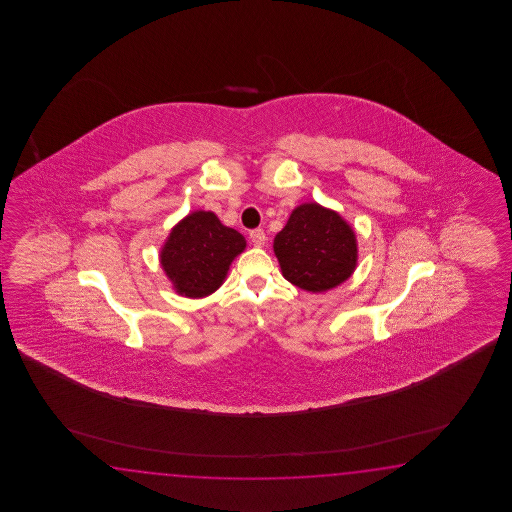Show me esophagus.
Segmentation results:
<instances>
[{
    "instance_id": "esophagus-1",
    "label": "esophagus",
    "mask_w": 512,
    "mask_h": 512,
    "mask_svg": "<svg viewBox=\"0 0 512 512\" xmlns=\"http://www.w3.org/2000/svg\"><path fill=\"white\" fill-rule=\"evenodd\" d=\"M249 238H251V243L254 245V247H263V245H265V240H267L265 232H263L261 229L251 230Z\"/></svg>"
}]
</instances>
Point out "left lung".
Here are the masks:
<instances>
[{
  "instance_id": "obj_1",
  "label": "left lung",
  "mask_w": 512,
  "mask_h": 512,
  "mask_svg": "<svg viewBox=\"0 0 512 512\" xmlns=\"http://www.w3.org/2000/svg\"><path fill=\"white\" fill-rule=\"evenodd\" d=\"M283 278L309 293L346 282L357 267L355 232L335 210L304 203L274 238Z\"/></svg>"
}]
</instances>
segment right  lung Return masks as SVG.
Instances as JSON below:
<instances>
[{
	"mask_svg": "<svg viewBox=\"0 0 512 512\" xmlns=\"http://www.w3.org/2000/svg\"><path fill=\"white\" fill-rule=\"evenodd\" d=\"M238 230L225 227L214 212L196 210L175 225L161 249V265L175 293L203 298L225 282L232 260L245 251Z\"/></svg>",
	"mask_w": 512,
	"mask_h": 512,
	"instance_id": "add662e5",
	"label": "right lung"
}]
</instances>
